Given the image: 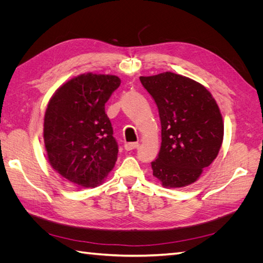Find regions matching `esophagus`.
<instances>
[{"label":"esophagus","instance_id":"obj_1","mask_svg":"<svg viewBox=\"0 0 263 263\" xmlns=\"http://www.w3.org/2000/svg\"><path fill=\"white\" fill-rule=\"evenodd\" d=\"M138 146H139L138 142H127V144H125L124 147H125V150L130 151L133 149H136Z\"/></svg>","mask_w":263,"mask_h":263}]
</instances>
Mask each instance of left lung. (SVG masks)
I'll list each match as a JSON object with an SVG mask.
<instances>
[{
	"label": "left lung",
	"mask_w": 263,
	"mask_h": 263,
	"mask_svg": "<svg viewBox=\"0 0 263 263\" xmlns=\"http://www.w3.org/2000/svg\"><path fill=\"white\" fill-rule=\"evenodd\" d=\"M161 122V148L151 162L163 187L187 186L216 159L224 138L220 109L204 85L173 72L140 77Z\"/></svg>",
	"instance_id": "left-lung-1"
}]
</instances>
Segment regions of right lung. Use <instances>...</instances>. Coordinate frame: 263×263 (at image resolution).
Segmentation results:
<instances>
[{
	"label": "right lung",
	"instance_id": "right-lung-1",
	"mask_svg": "<svg viewBox=\"0 0 263 263\" xmlns=\"http://www.w3.org/2000/svg\"><path fill=\"white\" fill-rule=\"evenodd\" d=\"M121 84L112 74L86 72L54 91L44 117V142L51 168L82 187L102 184L118 147L105 103Z\"/></svg>",
	"mask_w": 263,
	"mask_h": 263
}]
</instances>
